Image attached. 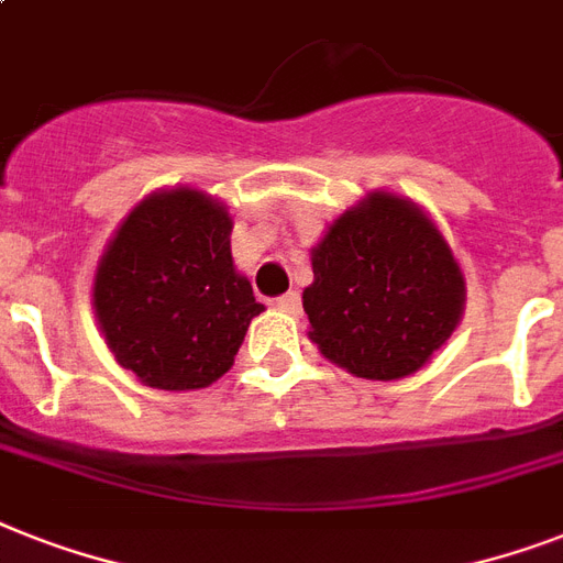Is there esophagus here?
<instances>
[{"label":"esophagus","mask_w":563,"mask_h":563,"mask_svg":"<svg viewBox=\"0 0 563 563\" xmlns=\"http://www.w3.org/2000/svg\"><path fill=\"white\" fill-rule=\"evenodd\" d=\"M277 309H280V312H286V316H300V295H298V291H289V295L277 298Z\"/></svg>","instance_id":"esophagus-1"}]
</instances>
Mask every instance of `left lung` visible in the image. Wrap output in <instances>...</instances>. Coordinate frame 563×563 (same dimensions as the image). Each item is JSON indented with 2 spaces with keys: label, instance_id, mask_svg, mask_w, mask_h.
I'll list each match as a JSON object with an SVG mask.
<instances>
[{
  "label": "left lung",
  "instance_id": "1",
  "mask_svg": "<svg viewBox=\"0 0 563 563\" xmlns=\"http://www.w3.org/2000/svg\"><path fill=\"white\" fill-rule=\"evenodd\" d=\"M309 342L360 379H402L441 351L464 316V272L420 203L374 189L309 251Z\"/></svg>",
  "mask_w": 563,
  "mask_h": 563
}]
</instances>
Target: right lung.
<instances>
[{
  "label": "right lung",
  "mask_w": 563,
  "mask_h": 563,
  "mask_svg": "<svg viewBox=\"0 0 563 563\" xmlns=\"http://www.w3.org/2000/svg\"><path fill=\"white\" fill-rule=\"evenodd\" d=\"M228 203L195 187L148 192L99 256L92 312L143 385L195 391L224 376L265 312L230 254Z\"/></svg>",
  "instance_id": "right-lung-1"
}]
</instances>
